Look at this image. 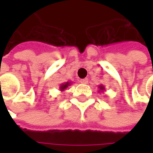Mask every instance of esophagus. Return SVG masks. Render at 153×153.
Returning a JSON list of instances; mask_svg holds the SVG:
<instances>
[{"label":"esophagus","instance_id":"esophagus-1","mask_svg":"<svg viewBox=\"0 0 153 153\" xmlns=\"http://www.w3.org/2000/svg\"><path fill=\"white\" fill-rule=\"evenodd\" d=\"M80 82H81V83H82V84H86V83H88V80L87 79V78L81 79L80 80Z\"/></svg>","mask_w":153,"mask_h":153}]
</instances>
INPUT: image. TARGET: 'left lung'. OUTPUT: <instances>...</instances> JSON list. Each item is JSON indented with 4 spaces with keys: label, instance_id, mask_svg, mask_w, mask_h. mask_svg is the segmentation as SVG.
Segmentation results:
<instances>
[{
    "label": "left lung",
    "instance_id": "1",
    "mask_svg": "<svg viewBox=\"0 0 153 153\" xmlns=\"http://www.w3.org/2000/svg\"><path fill=\"white\" fill-rule=\"evenodd\" d=\"M98 88H99V93H102L105 91V86H103L102 84H100Z\"/></svg>",
    "mask_w": 153,
    "mask_h": 153
}]
</instances>
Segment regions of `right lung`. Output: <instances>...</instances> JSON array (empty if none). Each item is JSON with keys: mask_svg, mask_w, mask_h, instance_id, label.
<instances>
[{"mask_svg": "<svg viewBox=\"0 0 153 153\" xmlns=\"http://www.w3.org/2000/svg\"><path fill=\"white\" fill-rule=\"evenodd\" d=\"M71 83H72L71 82H64V83H62L61 85H60V87H59V90H60L61 92L65 91V90L68 87H69V86L71 85Z\"/></svg>", "mask_w": 153, "mask_h": 153, "instance_id": "right-lung-1", "label": "right lung"}]
</instances>
